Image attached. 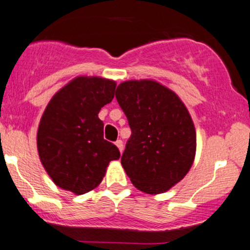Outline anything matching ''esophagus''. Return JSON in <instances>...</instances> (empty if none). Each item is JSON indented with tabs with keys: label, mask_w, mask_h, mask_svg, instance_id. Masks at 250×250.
Returning <instances> with one entry per match:
<instances>
[{
	"label": "esophagus",
	"mask_w": 250,
	"mask_h": 250,
	"mask_svg": "<svg viewBox=\"0 0 250 250\" xmlns=\"http://www.w3.org/2000/svg\"><path fill=\"white\" fill-rule=\"evenodd\" d=\"M115 144H116V146L118 147V150H120V151L122 152L123 151V142H122V140H117V142H116Z\"/></svg>",
	"instance_id": "esophagus-1"
}]
</instances>
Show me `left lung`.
I'll return each instance as SVG.
<instances>
[{"mask_svg":"<svg viewBox=\"0 0 250 250\" xmlns=\"http://www.w3.org/2000/svg\"><path fill=\"white\" fill-rule=\"evenodd\" d=\"M116 99L132 129L121 157L125 173L146 194L167 192L194 162L197 133L186 105L152 79L123 82Z\"/></svg>","mask_w":250,"mask_h":250,"instance_id":"left-lung-1","label":"left lung"}]
</instances>
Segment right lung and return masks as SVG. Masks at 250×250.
Segmentation results:
<instances>
[{"label":"right lung","instance_id":"add662e5","mask_svg":"<svg viewBox=\"0 0 250 250\" xmlns=\"http://www.w3.org/2000/svg\"><path fill=\"white\" fill-rule=\"evenodd\" d=\"M116 82L81 76L61 88L46 106L36 144L40 161L57 187L77 195L95 189L120 150L104 139L101 107L115 96Z\"/></svg>","mask_w":250,"mask_h":250}]
</instances>
